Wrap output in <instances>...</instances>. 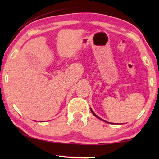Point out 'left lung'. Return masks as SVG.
Listing matches in <instances>:
<instances>
[{"label": "left lung", "instance_id": "8db88e82", "mask_svg": "<svg viewBox=\"0 0 159 159\" xmlns=\"http://www.w3.org/2000/svg\"><path fill=\"white\" fill-rule=\"evenodd\" d=\"M90 111H91V112H92V113H93V115H94V116H95V117H96V118H98V119H101V120H102V121H105V122H106V123H108V124H112V123H111V122H108V121H105V120H103V119H102L101 118H100V117H99V116H97V115H96V114H95L94 112H93V111L92 110V108H90Z\"/></svg>", "mask_w": 159, "mask_h": 159}]
</instances>
